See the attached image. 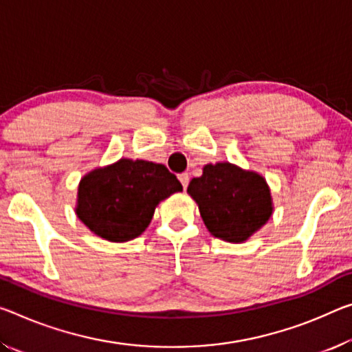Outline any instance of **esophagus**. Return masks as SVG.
Returning a JSON list of instances; mask_svg holds the SVG:
<instances>
[{"label": "esophagus", "instance_id": "34e87169", "mask_svg": "<svg viewBox=\"0 0 352 352\" xmlns=\"http://www.w3.org/2000/svg\"><path fill=\"white\" fill-rule=\"evenodd\" d=\"M178 180L182 182L183 189L188 188V183H189V175L188 174H180V175H178Z\"/></svg>", "mask_w": 352, "mask_h": 352}]
</instances>
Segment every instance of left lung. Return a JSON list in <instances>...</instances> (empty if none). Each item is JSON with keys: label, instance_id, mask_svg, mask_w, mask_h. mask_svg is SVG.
<instances>
[{"label": "left lung", "instance_id": "obj_1", "mask_svg": "<svg viewBox=\"0 0 352 352\" xmlns=\"http://www.w3.org/2000/svg\"><path fill=\"white\" fill-rule=\"evenodd\" d=\"M188 194L211 235L227 243L248 241L274 211L265 177L228 161L205 164L202 175L189 182Z\"/></svg>", "mask_w": 352, "mask_h": 352}]
</instances>
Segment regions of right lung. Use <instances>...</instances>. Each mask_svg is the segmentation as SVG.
<instances>
[{"instance_id":"add662e5","label":"right lung","mask_w":352,"mask_h":352,"mask_svg":"<svg viewBox=\"0 0 352 352\" xmlns=\"http://www.w3.org/2000/svg\"><path fill=\"white\" fill-rule=\"evenodd\" d=\"M180 191L182 183L164 164L120 158L81 178L75 213L97 236L125 243L142 235L161 200Z\"/></svg>"}]
</instances>
